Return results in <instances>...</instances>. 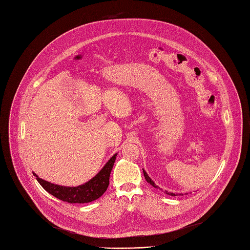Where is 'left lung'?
Returning <instances> with one entry per match:
<instances>
[{
	"label": "left lung",
	"mask_w": 250,
	"mask_h": 250,
	"mask_svg": "<svg viewBox=\"0 0 250 250\" xmlns=\"http://www.w3.org/2000/svg\"><path fill=\"white\" fill-rule=\"evenodd\" d=\"M143 173H144V177H145V179H146V181H147L148 183H150V184H151L153 187H155V188H159V189H160V187H158L157 185H155V183L151 180V178L148 176V174L146 173V172H145V170H144V169H143ZM164 193H166V194H169V195H171V196H175V194H174V193H171V192H167V191H164Z\"/></svg>",
	"instance_id": "left-lung-1"
}]
</instances>
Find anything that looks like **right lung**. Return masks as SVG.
I'll return each instance as SVG.
<instances>
[{"label": "right lung", "instance_id": "obj_1", "mask_svg": "<svg viewBox=\"0 0 250 250\" xmlns=\"http://www.w3.org/2000/svg\"><path fill=\"white\" fill-rule=\"evenodd\" d=\"M116 156L117 154H114L99 173L93 177L90 181L77 187L56 185L41 179L35 173L33 174L34 176H36L37 181L40 183V185L46 191H48L50 194L58 199L66 201L68 203H88L101 197L104 194V192L107 190L111 170L113 168Z\"/></svg>", "mask_w": 250, "mask_h": 250}]
</instances>
